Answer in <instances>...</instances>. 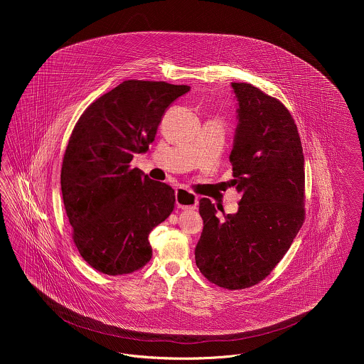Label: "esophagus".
I'll return each mask as SVG.
<instances>
[{
    "label": "esophagus",
    "mask_w": 364,
    "mask_h": 364,
    "mask_svg": "<svg viewBox=\"0 0 364 364\" xmlns=\"http://www.w3.org/2000/svg\"><path fill=\"white\" fill-rule=\"evenodd\" d=\"M175 202H176L178 208L191 210V208H196L198 206V196L183 188H178L175 191Z\"/></svg>",
    "instance_id": "obj_1"
}]
</instances>
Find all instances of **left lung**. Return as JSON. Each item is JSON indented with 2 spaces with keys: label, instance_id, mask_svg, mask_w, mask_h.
Listing matches in <instances>:
<instances>
[{
  "label": "left lung",
  "instance_id": "left-lung-1",
  "mask_svg": "<svg viewBox=\"0 0 364 364\" xmlns=\"http://www.w3.org/2000/svg\"><path fill=\"white\" fill-rule=\"evenodd\" d=\"M238 124L230 154L238 211L218 218L203 198V231L195 248L211 283L247 289L263 280L289 251L304 221V154L290 112L257 87L231 82ZM220 210V208H218Z\"/></svg>",
  "mask_w": 364,
  "mask_h": 364
}]
</instances>
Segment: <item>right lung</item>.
<instances>
[{"instance_id": "add662e5", "label": "right lung", "mask_w": 364, "mask_h": 364, "mask_svg": "<svg viewBox=\"0 0 364 364\" xmlns=\"http://www.w3.org/2000/svg\"><path fill=\"white\" fill-rule=\"evenodd\" d=\"M189 91L164 81H123L77 122L61 166V193L80 255L116 276L151 259V230L173 210L166 183L130 168L149 150L165 109Z\"/></svg>"}]
</instances>
